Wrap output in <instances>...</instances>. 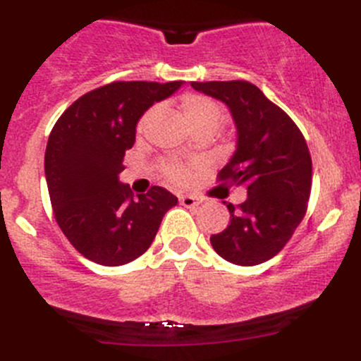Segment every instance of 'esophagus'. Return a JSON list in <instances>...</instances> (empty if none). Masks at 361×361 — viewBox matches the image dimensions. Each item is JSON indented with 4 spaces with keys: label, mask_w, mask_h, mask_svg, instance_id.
I'll return each mask as SVG.
<instances>
[{
    "label": "esophagus",
    "mask_w": 361,
    "mask_h": 361,
    "mask_svg": "<svg viewBox=\"0 0 361 361\" xmlns=\"http://www.w3.org/2000/svg\"><path fill=\"white\" fill-rule=\"evenodd\" d=\"M180 202H181V206H185V207H194V206H199V204H201V199L195 197V195H181Z\"/></svg>",
    "instance_id": "34e87169"
}]
</instances>
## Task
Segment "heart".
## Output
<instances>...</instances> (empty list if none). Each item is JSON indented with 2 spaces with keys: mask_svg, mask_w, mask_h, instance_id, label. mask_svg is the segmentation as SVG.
<instances>
[{
  "mask_svg": "<svg viewBox=\"0 0 361 361\" xmlns=\"http://www.w3.org/2000/svg\"><path fill=\"white\" fill-rule=\"evenodd\" d=\"M181 111H183V116L188 122V126L194 130H213L224 120V110H221L220 104L211 99V97L201 96V94H187V96H183V99H181ZM152 115H154V111L150 110L141 116L140 123H137V130L140 133L147 127ZM160 173L166 178H169V180L183 183L188 178V167L183 162L169 159L160 162Z\"/></svg>",
  "mask_w": 361,
  "mask_h": 361,
  "instance_id": "b5f03b06",
  "label": "heart"
}]
</instances>
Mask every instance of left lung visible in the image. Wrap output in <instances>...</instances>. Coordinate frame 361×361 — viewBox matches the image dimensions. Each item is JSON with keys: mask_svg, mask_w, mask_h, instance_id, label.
Returning a JSON list of instances; mask_svg holds the SVG:
<instances>
[{"mask_svg": "<svg viewBox=\"0 0 361 361\" xmlns=\"http://www.w3.org/2000/svg\"><path fill=\"white\" fill-rule=\"evenodd\" d=\"M192 87L231 110L238 148L218 181L248 190L243 204H227L231 221L211 235V246L235 265L264 264L285 248L307 211L312 183L307 143L297 123L253 83L192 82Z\"/></svg>", "mask_w": 361, "mask_h": 361, "instance_id": "obj_1", "label": "left lung"}]
</instances>
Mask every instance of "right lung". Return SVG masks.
Returning a JSON list of instances; mask_svg holds the SVG:
<instances>
[{
	"mask_svg": "<svg viewBox=\"0 0 361 361\" xmlns=\"http://www.w3.org/2000/svg\"><path fill=\"white\" fill-rule=\"evenodd\" d=\"M181 83H108L78 97L50 133L45 178L54 216L73 248L96 264L116 267L141 257L178 204L162 187L134 197L118 174L137 120Z\"/></svg>",
	"mask_w": 361,
	"mask_h": 361,
	"instance_id": "right-lung-1",
	"label": "right lung"
}]
</instances>
